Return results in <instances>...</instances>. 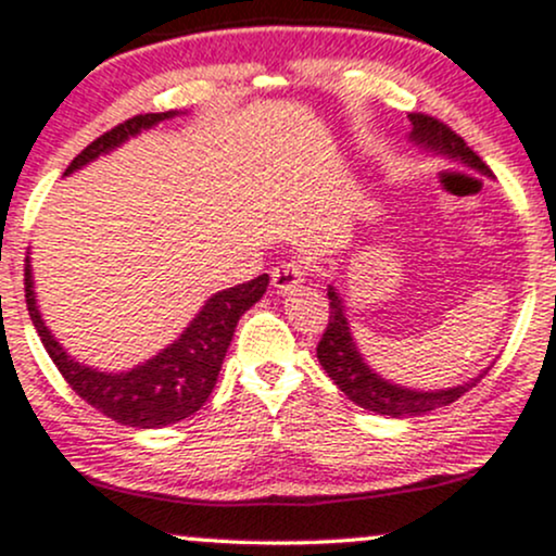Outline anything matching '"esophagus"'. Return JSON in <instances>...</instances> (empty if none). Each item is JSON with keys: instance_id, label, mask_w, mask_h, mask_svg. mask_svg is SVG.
<instances>
[{"instance_id": "34e87169", "label": "esophagus", "mask_w": 556, "mask_h": 556, "mask_svg": "<svg viewBox=\"0 0 556 556\" xmlns=\"http://www.w3.org/2000/svg\"><path fill=\"white\" fill-rule=\"evenodd\" d=\"M303 277H306V271H303L301 264H295V261H285V264H279L271 271V285L279 295H288V292L301 288Z\"/></svg>"}]
</instances>
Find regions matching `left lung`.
<instances>
[{"label": "left lung", "instance_id": "left-lung-1", "mask_svg": "<svg viewBox=\"0 0 556 556\" xmlns=\"http://www.w3.org/2000/svg\"><path fill=\"white\" fill-rule=\"evenodd\" d=\"M412 139L414 144L427 152H435V155L451 157V161L465 163L469 168H478L480 174H488V166L467 148L465 139L459 134H454L446 124H441L438 118L425 113H412ZM329 325L321 334L319 345H316V358L325 367V371L334 380L348 399L353 404H358L367 412L382 414V417H419V414L435 412V408L454 404L456 399L472 390L480 382V377L488 369L480 371L478 377L467 380L465 386L443 388V390H414L406 386H395V382L386 380L382 375H377L375 369L364 362L362 351H358L356 340H353L351 325H348L345 303L340 298V292L329 285Z\"/></svg>", "mask_w": 556, "mask_h": 556}]
</instances>
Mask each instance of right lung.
Here are the masks:
<instances>
[{
	"mask_svg": "<svg viewBox=\"0 0 556 556\" xmlns=\"http://www.w3.org/2000/svg\"><path fill=\"white\" fill-rule=\"evenodd\" d=\"M174 115H179V110L144 113L124 121L115 129L97 137L87 150L78 152L71 166L65 168V176L97 161L100 155H108L110 150L121 148L126 139L137 137L139 131H148L161 121L174 118ZM266 288L268 274H261L245 285H235V288L216 292L205 301L200 314H194L185 332L163 348L157 356L137 364L129 371H100L68 356V351L54 340L50 327L45 325L39 306H36L30 258L26 255V306L54 367L89 406H94L97 412L115 419V422L139 427V430L174 425L200 412V406L208 401L213 388H216L218 371H222L227 348L235 338L237 321L253 303L264 298Z\"/></svg>",
	"mask_w": 556,
	"mask_h": 556,
	"instance_id": "add662e5",
	"label": "right lung"
}]
</instances>
